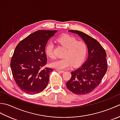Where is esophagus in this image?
Returning a JSON list of instances; mask_svg holds the SVG:
<instances>
[{
	"label": "esophagus",
	"instance_id": "1",
	"mask_svg": "<svg viewBox=\"0 0 120 120\" xmlns=\"http://www.w3.org/2000/svg\"><path fill=\"white\" fill-rule=\"evenodd\" d=\"M56 71H58V72H60V73H62L64 72V71L63 70H58V69L56 70Z\"/></svg>",
	"mask_w": 120,
	"mask_h": 120
}]
</instances>
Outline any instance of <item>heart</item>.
Wrapping results in <instances>:
<instances>
[{"label":"heart","instance_id":"1","mask_svg":"<svg viewBox=\"0 0 120 120\" xmlns=\"http://www.w3.org/2000/svg\"><path fill=\"white\" fill-rule=\"evenodd\" d=\"M58 42L66 48L62 59H60L50 63L52 68L64 69L69 68L74 64L75 67L80 65L86 57L88 47L83 41H77L74 37L69 34H63L58 38ZM53 44L48 42L45 46V52L48 57L54 58Z\"/></svg>","mask_w":120,"mask_h":120}]
</instances>
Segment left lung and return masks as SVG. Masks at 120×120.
<instances>
[{"label":"left lung","instance_id":"8db88e82","mask_svg":"<svg viewBox=\"0 0 120 120\" xmlns=\"http://www.w3.org/2000/svg\"><path fill=\"white\" fill-rule=\"evenodd\" d=\"M69 31L78 34L88 47V58L79 68L71 72V78L66 83L73 93L83 95L91 93L99 84L107 70V54L96 40L78 30Z\"/></svg>","mask_w":120,"mask_h":120}]
</instances>
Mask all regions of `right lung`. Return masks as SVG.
Masks as SVG:
<instances>
[{
    "instance_id": "right-lung-1",
    "label": "right lung",
    "mask_w": 120,
    "mask_h": 120,
    "mask_svg": "<svg viewBox=\"0 0 120 120\" xmlns=\"http://www.w3.org/2000/svg\"><path fill=\"white\" fill-rule=\"evenodd\" d=\"M57 30H38L25 38L15 47L10 66L14 79L21 90L28 94L41 92L49 82L52 68L47 64L46 43Z\"/></svg>"
}]
</instances>
